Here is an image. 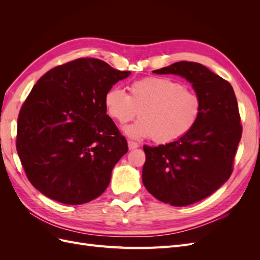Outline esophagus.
<instances>
[{
  "label": "esophagus",
  "instance_id": "esophagus-1",
  "mask_svg": "<svg viewBox=\"0 0 260 260\" xmlns=\"http://www.w3.org/2000/svg\"><path fill=\"white\" fill-rule=\"evenodd\" d=\"M128 146H129V149H135V148H138L140 145L137 142H133V141H128Z\"/></svg>",
  "mask_w": 260,
  "mask_h": 260
}]
</instances>
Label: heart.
Here are the masks:
<instances>
[{
	"label": "heart",
	"instance_id": "heart-1",
	"mask_svg": "<svg viewBox=\"0 0 260 260\" xmlns=\"http://www.w3.org/2000/svg\"><path fill=\"white\" fill-rule=\"evenodd\" d=\"M128 91L129 94L118 86L108 89L104 107L120 124L141 117L124 128L131 138H153L159 144L176 142L193 130L202 114L199 94L170 78H143L131 82Z\"/></svg>",
	"mask_w": 260,
	"mask_h": 260
}]
</instances>
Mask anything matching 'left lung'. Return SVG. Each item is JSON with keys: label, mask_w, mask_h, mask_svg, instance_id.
I'll list each match as a JSON object with an SVG mask.
<instances>
[{"label": "left lung", "mask_w": 260, "mask_h": 260, "mask_svg": "<svg viewBox=\"0 0 260 260\" xmlns=\"http://www.w3.org/2000/svg\"><path fill=\"white\" fill-rule=\"evenodd\" d=\"M153 73L185 78L202 99L190 133L172 143L143 146L146 190L162 203L186 206L214 193L232 174L242 137L238 101L229 82L199 62L182 60Z\"/></svg>", "instance_id": "left-lung-1"}]
</instances>
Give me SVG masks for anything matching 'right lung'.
<instances>
[{"instance_id": "1", "label": "right lung", "mask_w": 260, "mask_h": 260, "mask_svg": "<svg viewBox=\"0 0 260 260\" xmlns=\"http://www.w3.org/2000/svg\"><path fill=\"white\" fill-rule=\"evenodd\" d=\"M130 74L85 57L38 80L20 108L16 137L21 165L37 190L68 205L106 190L128 143L106 115L104 95Z\"/></svg>"}]
</instances>
